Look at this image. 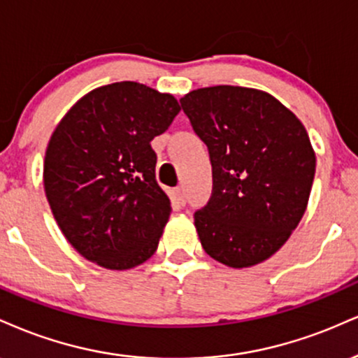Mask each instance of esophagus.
Here are the masks:
<instances>
[{"label":"esophagus","mask_w":358,"mask_h":358,"mask_svg":"<svg viewBox=\"0 0 358 358\" xmlns=\"http://www.w3.org/2000/svg\"><path fill=\"white\" fill-rule=\"evenodd\" d=\"M174 196H176V199L179 201V204H186V194H184V189L182 187H178L174 191Z\"/></svg>","instance_id":"1"}]
</instances>
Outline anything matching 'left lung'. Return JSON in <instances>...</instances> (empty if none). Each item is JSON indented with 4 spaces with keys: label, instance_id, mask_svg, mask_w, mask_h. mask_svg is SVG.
I'll list each match as a JSON object with an SVG mask.
<instances>
[{
    "label": "left lung",
    "instance_id": "obj_1",
    "mask_svg": "<svg viewBox=\"0 0 358 358\" xmlns=\"http://www.w3.org/2000/svg\"><path fill=\"white\" fill-rule=\"evenodd\" d=\"M180 105L213 166L211 199L194 214L201 245L229 268L266 262L308 206L317 157L306 129L258 88H197Z\"/></svg>",
    "mask_w": 358,
    "mask_h": 358
}]
</instances>
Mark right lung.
<instances>
[{
	"label": "right lung",
	"instance_id": "add662e5",
	"mask_svg": "<svg viewBox=\"0 0 358 358\" xmlns=\"http://www.w3.org/2000/svg\"><path fill=\"white\" fill-rule=\"evenodd\" d=\"M179 110L174 95L117 82L88 92L58 122L45 152V194L88 262L124 271L155 253L172 208L155 180L150 141Z\"/></svg>",
	"mask_w": 358,
	"mask_h": 358
}]
</instances>
